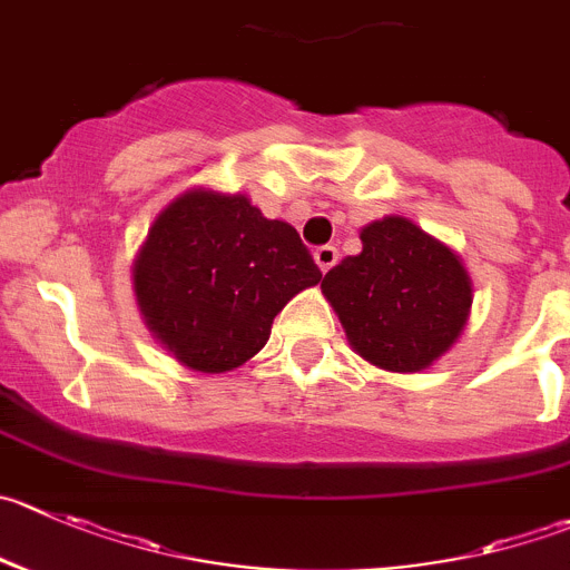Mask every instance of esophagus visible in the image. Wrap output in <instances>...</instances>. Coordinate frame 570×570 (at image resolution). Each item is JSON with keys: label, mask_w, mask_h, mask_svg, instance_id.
<instances>
[{"label": "esophagus", "mask_w": 570, "mask_h": 570, "mask_svg": "<svg viewBox=\"0 0 570 570\" xmlns=\"http://www.w3.org/2000/svg\"><path fill=\"white\" fill-rule=\"evenodd\" d=\"M313 257H316L318 268H322L324 274H327V271L333 268L335 263H338V248H335V246H318L316 252H313Z\"/></svg>", "instance_id": "esophagus-1"}]
</instances>
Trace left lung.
Returning a JSON list of instances; mask_svg holds the SVG:
<instances>
[{"label": "left lung", "mask_w": 570, "mask_h": 570, "mask_svg": "<svg viewBox=\"0 0 570 570\" xmlns=\"http://www.w3.org/2000/svg\"><path fill=\"white\" fill-rule=\"evenodd\" d=\"M361 240V254L324 274V296L357 355L389 372L425 370L468 324V271L451 248L397 215L366 226Z\"/></svg>", "instance_id": "1"}]
</instances>
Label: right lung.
<instances>
[{
    "label": "right lung",
    "instance_id": "add662e5",
    "mask_svg": "<svg viewBox=\"0 0 570 570\" xmlns=\"http://www.w3.org/2000/svg\"><path fill=\"white\" fill-rule=\"evenodd\" d=\"M322 279L299 232L246 195L189 189L150 226L134 291L150 333L195 372L257 355L274 316Z\"/></svg>",
    "mask_w": 570,
    "mask_h": 570
}]
</instances>
